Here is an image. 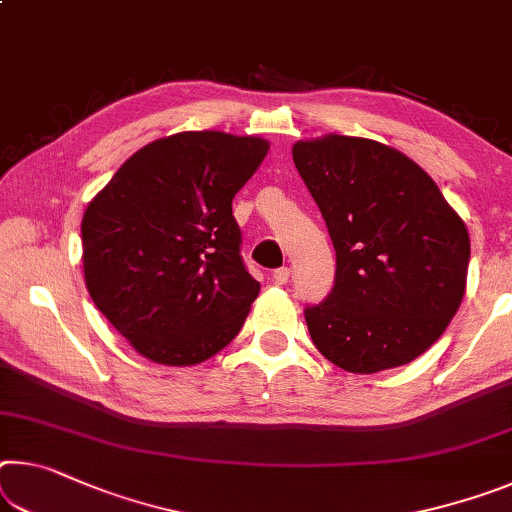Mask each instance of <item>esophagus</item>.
<instances>
[{
    "instance_id": "34e87169",
    "label": "esophagus",
    "mask_w": 512,
    "mask_h": 512,
    "mask_svg": "<svg viewBox=\"0 0 512 512\" xmlns=\"http://www.w3.org/2000/svg\"><path fill=\"white\" fill-rule=\"evenodd\" d=\"M289 275H291V271L287 269V266H280V269L273 271V282L275 285H287Z\"/></svg>"
}]
</instances>
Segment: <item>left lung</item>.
I'll return each instance as SVG.
<instances>
[{
    "instance_id": "1",
    "label": "left lung",
    "mask_w": 512,
    "mask_h": 512,
    "mask_svg": "<svg viewBox=\"0 0 512 512\" xmlns=\"http://www.w3.org/2000/svg\"><path fill=\"white\" fill-rule=\"evenodd\" d=\"M291 154L337 257L330 294L305 307L314 346L351 373L419 358L465 296V223L426 170L378 141L330 134Z\"/></svg>"
}]
</instances>
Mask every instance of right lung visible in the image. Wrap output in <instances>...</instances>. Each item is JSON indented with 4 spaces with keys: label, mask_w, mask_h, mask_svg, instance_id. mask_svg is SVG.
<instances>
[{
    "label": "right lung",
    "mask_w": 512,
    "mask_h": 512,
    "mask_svg": "<svg viewBox=\"0 0 512 512\" xmlns=\"http://www.w3.org/2000/svg\"><path fill=\"white\" fill-rule=\"evenodd\" d=\"M266 152L255 136L173 134L132 154L86 207V289L143 358L189 367L239 335L259 282L232 198Z\"/></svg>",
    "instance_id": "obj_1"
}]
</instances>
